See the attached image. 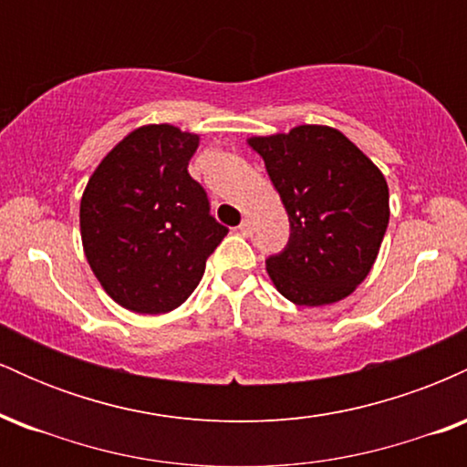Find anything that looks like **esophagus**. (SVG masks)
<instances>
[{
	"mask_svg": "<svg viewBox=\"0 0 467 467\" xmlns=\"http://www.w3.org/2000/svg\"><path fill=\"white\" fill-rule=\"evenodd\" d=\"M237 230H239L241 234H244V237H252V233H254V223H252V219L245 217L244 222L239 223V228H237Z\"/></svg>",
	"mask_w": 467,
	"mask_h": 467,
	"instance_id": "34e87169",
	"label": "esophagus"
}]
</instances>
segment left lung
<instances>
[{"instance_id":"left-lung-1","label":"left lung","mask_w":467,"mask_h":467,"mask_svg":"<svg viewBox=\"0 0 467 467\" xmlns=\"http://www.w3.org/2000/svg\"><path fill=\"white\" fill-rule=\"evenodd\" d=\"M289 217L285 250L265 261L287 301L320 307L347 298L378 259L389 226L382 171L345 133L301 125L252 136Z\"/></svg>"}]
</instances>
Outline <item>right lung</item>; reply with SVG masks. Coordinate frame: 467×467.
I'll return each mask as SVG.
<instances>
[{"instance_id":"add662e5","label":"right lung","mask_w":467,"mask_h":467,"mask_svg":"<svg viewBox=\"0 0 467 467\" xmlns=\"http://www.w3.org/2000/svg\"><path fill=\"white\" fill-rule=\"evenodd\" d=\"M200 136L144 125L105 155L80 200V239L94 276L118 305L166 314L200 285L228 228L189 175Z\"/></svg>"}]
</instances>
